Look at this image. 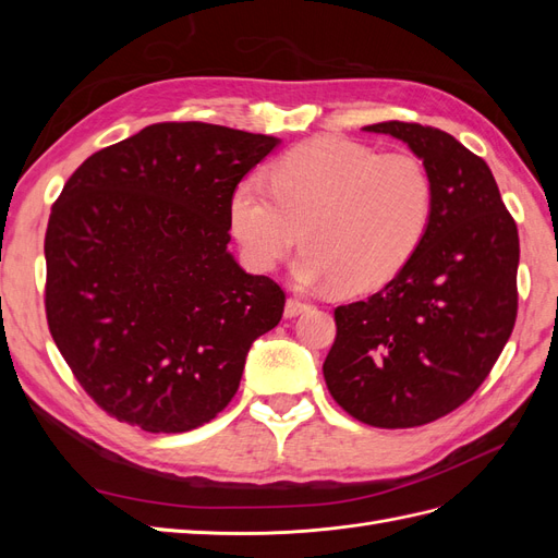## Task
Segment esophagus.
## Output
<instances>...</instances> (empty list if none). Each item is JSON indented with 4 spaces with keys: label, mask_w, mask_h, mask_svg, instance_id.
<instances>
[{
    "label": "esophagus",
    "mask_w": 558,
    "mask_h": 558,
    "mask_svg": "<svg viewBox=\"0 0 558 558\" xmlns=\"http://www.w3.org/2000/svg\"><path fill=\"white\" fill-rule=\"evenodd\" d=\"M307 310H310L307 302H302V300H298V298H289V300H286L283 316H286V318H295V316H300V314H305Z\"/></svg>",
    "instance_id": "esophagus-1"
}]
</instances>
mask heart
I'll list each match as a JSON object with an SVG mask.
<instances>
[{
	"instance_id": "heart-1",
	"label": "heart",
	"mask_w": 558,
	"mask_h": 558,
	"mask_svg": "<svg viewBox=\"0 0 558 558\" xmlns=\"http://www.w3.org/2000/svg\"><path fill=\"white\" fill-rule=\"evenodd\" d=\"M433 214V181L410 154L379 156L342 137H316L269 167V191L242 181L230 230L246 260L269 272L300 244L305 289L375 291L408 265Z\"/></svg>"
}]
</instances>
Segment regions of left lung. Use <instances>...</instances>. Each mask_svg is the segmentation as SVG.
<instances>
[{
	"label": "left lung",
	"instance_id": "obj_1",
	"mask_svg": "<svg viewBox=\"0 0 558 558\" xmlns=\"http://www.w3.org/2000/svg\"><path fill=\"white\" fill-rule=\"evenodd\" d=\"M410 146L433 181L424 240L367 300L335 310L328 391L375 428L430 424L492 373L517 318V223L488 165L451 134L388 121L363 128Z\"/></svg>",
	"mask_w": 558,
	"mask_h": 558
}]
</instances>
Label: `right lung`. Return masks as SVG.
Wrapping results in <instances>:
<instances>
[{"label": "right lung", "mask_w": 558, "mask_h": 558, "mask_svg": "<svg viewBox=\"0 0 558 558\" xmlns=\"http://www.w3.org/2000/svg\"><path fill=\"white\" fill-rule=\"evenodd\" d=\"M279 140L158 123L97 150L46 230V318L99 408L146 433L207 424L286 295L228 251L230 197Z\"/></svg>", "instance_id": "add662e5"}]
</instances>
